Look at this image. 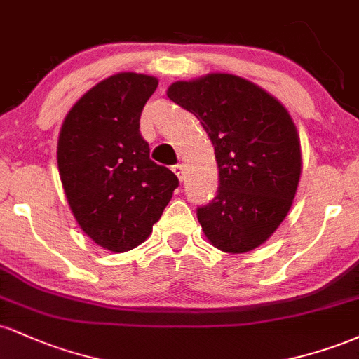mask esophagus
Here are the masks:
<instances>
[{"label":"esophagus","mask_w":359,"mask_h":359,"mask_svg":"<svg viewBox=\"0 0 359 359\" xmlns=\"http://www.w3.org/2000/svg\"><path fill=\"white\" fill-rule=\"evenodd\" d=\"M172 170H174V174L177 175V179L182 182L184 177H185V165H182V163H177V165L172 167Z\"/></svg>","instance_id":"1"}]
</instances>
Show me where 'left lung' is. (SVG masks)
Segmentation results:
<instances>
[{"mask_svg":"<svg viewBox=\"0 0 359 359\" xmlns=\"http://www.w3.org/2000/svg\"><path fill=\"white\" fill-rule=\"evenodd\" d=\"M167 96L199 119L214 147L219 189L197 208L205 238L226 253L258 248L297 192L302 155L290 114L265 89L233 74L177 81Z\"/></svg>","mask_w":359,"mask_h":359,"instance_id":"1","label":"left lung"}]
</instances>
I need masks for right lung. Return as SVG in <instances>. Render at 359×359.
<instances>
[{
	"label": "right lung",
	"mask_w": 359,
	"mask_h": 359,
	"mask_svg": "<svg viewBox=\"0 0 359 359\" xmlns=\"http://www.w3.org/2000/svg\"><path fill=\"white\" fill-rule=\"evenodd\" d=\"M158 79L119 72L89 89L62 123L57 163L81 229L104 250L137 248L170 203L179 179L150 160L140 116Z\"/></svg>",
	"instance_id": "1"
}]
</instances>
